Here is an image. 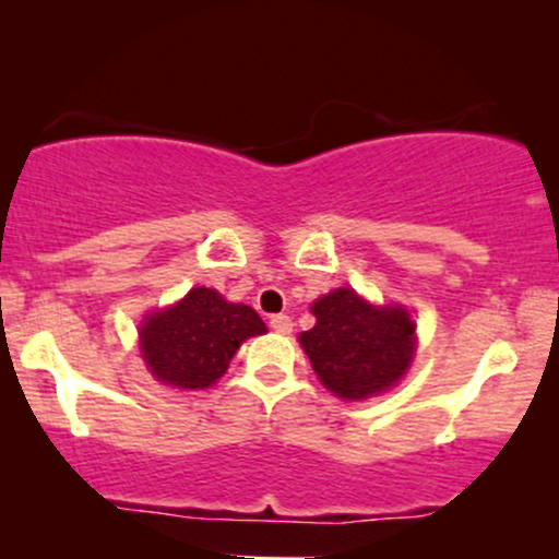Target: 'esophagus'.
<instances>
[{
	"label": "esophagus",
	"mask_w": 559,
	"mask_h": 559,
	"mask_svg": "<svg viewBox=\"0 0 559 559\" xmlns=\"http://www.w3.org/2000/svg\"><path fill=\"white\" fill-rule=\"evenodd\" d=\"M292 318L284 316V312H278V316H271V329L275 333H292Z\"/></svg>",
	"instance_id": "1"
}]
</instances>
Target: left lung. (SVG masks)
Here are the masks:
<instances>
[{
  "mask_svg": "<svg viewBox=\"0 0 559 559\" xmlns=\"http://www.w3.org/2000/svg\"><path fill=\"white\" fill-rule=\"evenodd\" d=\"M318 323L299 336L312 370L342 400L394 386L413 362L415 323L402 307H373L352 288L312 305Z\"/></svg>",
  "mask_w": 559,
  "mask_h": 559,
  "instance_id": "8db88e82",
  "label": "left lung"
}]
</instances>
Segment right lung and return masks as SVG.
<instances>
[{"mask_svg": "<svg viewBox=\"0 0 559 559\" xmlns=\"http://www.w3.org/2000/svg\"><path fill=\"white\" fill-rule=\"evenodd\" d=\"M265 333L252 307L230 305L215 288H191L178 305L141 325V352L157 381L207 389L226 373L243 338Z\"/></svg>", "mask_w": 559, "mask_h": 559, "instance_id": "obj_1", "label": "right lung"}]
</instances>
